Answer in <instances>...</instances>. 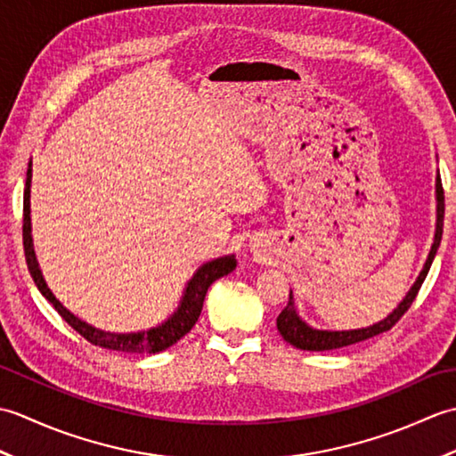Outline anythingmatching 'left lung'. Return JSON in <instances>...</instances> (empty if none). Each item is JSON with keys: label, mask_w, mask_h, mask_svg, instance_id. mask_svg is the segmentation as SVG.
Listing matches in <instances>:
<instances>
[{"label": "left lung", "mask_w": 456, "mask_h": 456, "mask_svg": "<svg viewBox=\"0 0 456 456\" xmlns=\"http://www.w3.org/2000/svg\"><path fill=\"white\" fill-rule=\"evenodd\" d=\"M435 198H437V223H435V237H433L429 256H428V260H425L423 270L419 273L418 280L413 282V286L410 288V292L405 294V297L402 299L398 307H395L390 315H386L382 322H378L374 325H368V327H362V329H348V331H327V329H314V327H309L304 322V319L297 315L292 289H289V302L282 309V314H280L278 319H276V327H278L280 335L284 337V341H288L289 345H294L296 348H302V351H333V348H341V346H348V345L366 341V338L388 331V329H392L395 323H398V319L405 312H408V307L413 304L415 296H418L423 280H425V276H428L433 258H435V255H437V248L441 245L443 217H444V196H443L439 172H437V180H435Z\"/></svg>", "instance_id": "obj_1"}]
</instances>
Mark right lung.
<instances>
[{"label":"right lung","instance_id":"obj_1","mask_svg":"<svg viewBox=\"0 0 456 456\" xmlns=\"http://www.w3.org/2000/svg\"><path fill=\"white\" fill-rule=\"evenodd\" d=\"M33 164L28 162L27 168V180H25V193H23V247H25V258L28 273H31L35 284L48 302L54 305V309L68 325H72L76 331H78L86 341L92 345H98L103 348H111V351H121V353H160L167 351L168 346L178 343L180 338L191 331V327L196 325L198 317L201 314L203 299H206L208 288L216 282L217 278L227 276L235 270L237 258L235 255H225L219 258H213L209 263L201 265L190 282L183 289V296L180 299V305L176 312H174L167 322L151 327L147 331H134V333H110L103 331V329L94 327L90 323L82 322L80 317H76L70 309H66L61 302H58L56 296L51 292V288L46 286L45 276L38 268L35 248H33V237H31V178H33Z\"/></svg>","mask_w":456,"mask_h":456}]
</instances>
